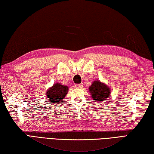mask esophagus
<instances>
[{
	"mask_svg": "<svg viewBox=\"0 0 154 154\" xmlns=\"http://www.w3.org/2000/svg\"><path fill=\"white\" fill-rule=\"evenodd\" d=\"M75 87L77 88H82V87H83V85H82V84H78V85H75Z\"/></svg>",
	"mask_w": 154,
	"mask_h": 154,
	"instance_id": "1",
	"label": "esophagus"
}]
</instances>
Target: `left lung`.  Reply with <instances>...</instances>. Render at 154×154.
I'll return each instance as SVG.
<instances>
[{
  "label": "left lung",
  "instance_id": "left-lung-1",
  "mask_svg": "<svg viewBox=\"0 0 154 154\" xmlns=\"http://www.w3.org/2000/svg\"><path fill=\"white\" fill-rule=\"evenodd\" d=\"M92 99L97 103L107 101L110 95V88L99 80H95L88 88Z\"/></svg>",
  "mask_w": 154,
  "mask_h": 154
}]
</instances>
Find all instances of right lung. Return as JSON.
I'll return each mask as SVG.
<instances>
[{
  "mask_svg": "<svg viewBox=\"0 0 154 154\" xmlns=\"http://www.w3.org/2000/svg\"><path fill=\"white\" fill-rule=\"evenodd\" d=\"M67 92L68 87L61 85L60 83H56L52 87L48 88L46 95L48 101H50V104H60Z\"/></svg>",
  "mask_w": 154,
  "mask_h": 154,
  "instance_id": "1",
  "label": "right lung"
}]
</instances>
